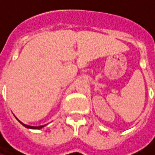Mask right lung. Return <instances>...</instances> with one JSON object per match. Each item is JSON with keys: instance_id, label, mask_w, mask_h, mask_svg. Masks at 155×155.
<instances>
[{"instance_id": "obj_1", "label": "right lung", "mask_w": 155, "mask_h": 155, "mask_svg": "<svg viewBox=\"0 0 155 155\" xmlns=\"http://www.w3.org/2000/svg\"><path fill=\"white\" fill-rule=\"evenodd\" d=\"M19 122L21 124H23L25 127H26V128H29V129H41L42 127L45 126V125H42V126H30V125H27V124H25L21 123L20 120H19Z\"/></svg>"}]
</instances>
